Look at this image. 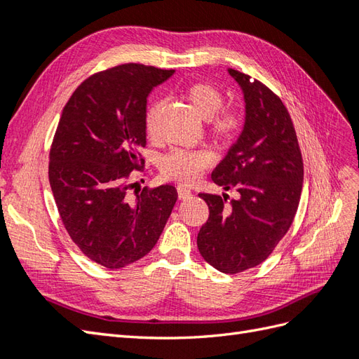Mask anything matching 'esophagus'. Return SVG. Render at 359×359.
Segmentation results:
<instances>
[{
	"instance_id": "esophagus-1",
	"label": "esophagus",
	"mask_w": 359,
	"mask_h": 359,
	"mask_svg": "<svg viewBox=\"0 0 359 359\" xmlns=\"http://www.w3.org/2000/svg\"><path fill=\"white\" fill-rule=\"evenodd\" d=\"M177 194H179V198H188V197H191L193 196V191H191L189 188H187V187H183V185H179L177 187Z\"/></svg>"
}]
</instances>
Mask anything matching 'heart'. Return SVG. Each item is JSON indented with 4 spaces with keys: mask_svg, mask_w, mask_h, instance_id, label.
<instances>
[{
    "mask_svg": "<svg viewBox=\"0 0 359 359\" xmlns=\"http://www.w3.org/2000/svg\"><path fill=\"white\" fill-rule=\"evenodd\" d=\"M188 104L200 119L210 121L212 135L220 140H229L237 136L241 127L240 114L234 110L219 111L223 105V95L211 84L197 82L185 90ZM161 111V102L154 101L148 107L145 127L149 136L156 135L157 116ZM212 162V154L206 149H176L165 156L162 162V171L166 177L189 183L196 180L208 165Z\"/></svg>",
    "mask_w": 359,
    "mask_h": 359,
    "instance_id": "heart-1",
    "label": "heart"
}]
</instances>
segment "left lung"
Instances as JSON below:
<instances>
[{"label":"left lung","instance_id":"1","mask_svg":"<svg viewBox=\"0 0 359 359\" xmlns=\"http://www.w3.org/2000/svg\"><path fill=\"white\" fill-rule=\"evenodd\" d=\"M228 73L243 91L245 125L211 179L228 194H198L210 217L198 231V251L224 273L264 262L294 222L303 188V159L292 119L281 99L249 74Z\"/></svg>","mask_w":359,"mask_h":359}]
</instances>
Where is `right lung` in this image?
<instances>
[{
	"instance_id": "obj_1",
	"label": "right lung",
	"mask_w": 359,
	"mask_h": 359,
	"mask_svg": "<svg viewBox=\"0 0 359 359\" xmlns=\"http://www.w3.org/2000/svg\"><path fill=\"white\" fill-rule=\"evenodd\" d=\"M172 73L144 64L99 72L74 90L57 123L48 163L57 211L74 245L107 269L151 251L176 205L172 185L130 191L144 165L147 97Z\"/></svg>"
}]
</instances>
